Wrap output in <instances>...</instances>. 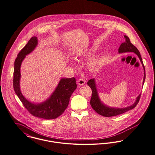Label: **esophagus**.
Wrapping results in <instances>:
<instances>
[{
	"mask_svg": "<svg viewBox=\"0 0 155 155\" xmlns=\"http://www.w3.org/2000/svg\"><path fill=\"white\" fill-rule=\"evenodd\" d=\"M78 84L79 86H82L85 84V81L84 79H79L78 81Z\"/></svg>",
	"mask_w": 155,
	"mask_h": 155,
	"instance_id": "34e87169",
	"label": "esophagus"
}]
</instances>
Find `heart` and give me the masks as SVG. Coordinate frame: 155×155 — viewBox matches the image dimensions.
<instances>
[{
  "label": "heart",
  "mask_w": 155,
  "mask_h": 155,
  "mask_svg": "<svg viewBox=\"0 0 155 155\" xmlns=\"http://www.w3.org/2000/svg\"><path fill=\"white\" fill-rule=\"evenodd\" d=\"M94 52V48H90L86 51L79 53L76 57L79 59L86 57L90 56ZM101 67V59L99 57H94L89 59L87 63V69L91 72H95L99 71Z\"/></svg>",
  "instance_id": "obj_1"
}]
</instances>
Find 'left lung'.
Masks as SVG:
<instances>
[{
    "mask_svg": "<svg viewBox=\"0 0 155 155\" xmlns=\"http://www.w3.org/2000/svg\"><path fill=\"white\" fill-rule=\"evenodd\" d=\"M124 38H125L126 41H125V42H123L120 45V46L118 48V53L120 54L125 53H134L139 58L143 68V70H144V77H143V84L144 82V81H145V78H146V73H145V68L143 65V63L142 61V58L141 57L140 52L138 50V49L133 44H132L131 43L129 38L127 36L124 35ZM87 84L91 88L92 92V97H91V101H90L91 105L92 108L97 113L104 117H109L118 115L123 114L129 110L133 109L138 104L140 98L141 94H140L137 97L134 104H133L132 105H131L128 107H125V108L111 107L107 106V105L104 104L101 101V99L99 97L98 92L96 81H95V78L91 79L89 81H88Z\"/></svg>",
    "mask_w": 155,
    "mask_h": 155,
    "instance_id": "8db88e82",
    "label": "left lung"
}]
</instances>
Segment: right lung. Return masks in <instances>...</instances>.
<instances>
[{
	"label": "right lung",
	"mask_w": 155,
	"mask_h": 155,
	"mask_svg": "<svg viewBox=\"0 0 155 155\" xmlns=\"http://www.w3.org/2000/svg\"><path fill=\"white\" fill-rule=\"evenodd\" d=\"M38 44L37 37H32L18 54L14 63V89L18 97L32 115L45 120L56 118L67 108L71 94L77 87L74 78L60 79L50 97L40 103L29 101L22 94L20 88L21 66L26 56L34 50Z\"/></svg>",
	"instance_id": "1"
}]
</instances>
